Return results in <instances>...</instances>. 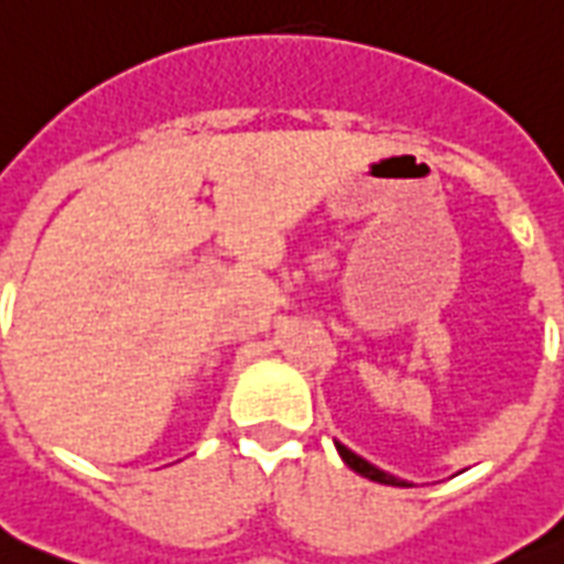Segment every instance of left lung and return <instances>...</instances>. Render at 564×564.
I'll use <instances>...</instances> for the list:
<instances>
[{"label":"left lung","instance_id":"obj_1","mask_svg":"<svg viewBox=\"0 0 564 564\" xmlns=\"http://www.w3.org/2000/svg\"><path fill=\"white\" fill-rule=\"evenodd\" d=\"M336 451H339V456H343V459H345V465H348L351 471L362 474L366 480L383 482V486H410V482H406V480H398L394 474H386V471H380L377 465L366 463L362 456H357V454H354V451H348V447H345V445H339V442H336Z\"/></svg>","mask_w":564,"mask_h":564}]
</instances>
